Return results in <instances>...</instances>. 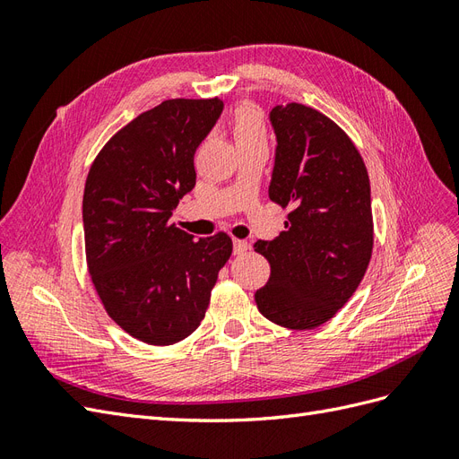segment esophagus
I'll use <instances>...</instances> for the list:
<instances>
[{
	"label": "esophagus",
	"mask_w": 459,
	"mask_h": 459,
	"mask_svg": "<svg viewBox=\"0 0 459 459\" xmlns=\"http://www.w3.org/2000/svg\"><path fill=\"white\" fill-rule=\"evenodd\" d=\"M251 248V243H247L243 239H233V255H243Z\"/></svg>",
	"instance_id": "obj_1"
}]
</instances>
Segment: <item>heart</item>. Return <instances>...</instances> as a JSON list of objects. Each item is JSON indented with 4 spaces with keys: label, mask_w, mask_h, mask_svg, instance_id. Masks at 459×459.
Here are the masks:
<instances>
[{
    "label": "heart",
    "mask_w": 459,
    "mask_h": 459,
    "mask_svg": "<svg viewBox=\"0 0 459 459\" xmlns=\"http://www.w3.org/2000/svg\"><path fill=\"white\" fill-rule=\"evenodd\" d=\"M233 137L238 143H251L266 140L262 113L253 105H241L233 115Z\"/></svg>",
    "instance_id": "b5f03b06"
}]
</instances>
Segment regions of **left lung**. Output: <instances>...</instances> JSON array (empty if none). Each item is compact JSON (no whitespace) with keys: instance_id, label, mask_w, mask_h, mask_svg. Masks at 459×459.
Wrapping results in <instances>:
<instances>
[{"instance_id":"obj_1","label":"left lung","mask_w":459,"mask_h":459,"mask_svg":"<svg viewBox=\"0 0 459 459\" xmlns=\"http://www.w3.org/2000/svg\"><path fill=\"white\" fill-rule=\"evenodd\" d=\"M270 122L277 147L268 195L290 212L285 231L255 243L272 268L255 300L277 325L314 329L344 307L368 270L369 178L351 137L319 110L277 105Z\"/></svg>"}]
</instances>
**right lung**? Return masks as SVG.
Returning a JSON list of instances; mask_svg holds the SVG:
<instances>
[{"label": "right lung", "instance_id": "1", "mask_svg": "<svg viewBox=\"0 0 459 459\" xmlns=\"http://www.w3.org/2000/svg\"><path fill=\"white\" fill-rule=\"evenodd\" d=\"M224 101L169 100L117 132L93 160L82 201L86 260L105 310L132 337L166 346L203 322L226 233L193 239L170 224L195 187L193 157Z\"/></svg>", "mask_w": 459, "mask_h": 459}]
</instances>
